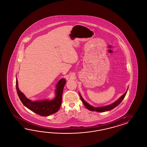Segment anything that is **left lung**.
<instances>
[{
	"mask_svg": "<svg viewBox=\"0 0 147 147\" xmlns=\"http://www.w3.org/2000/svg\"><path fill=\"white\" fill-rule=\"evenodd\" d=\"M128 89H128H127V91L125 92V93L123 94L117 100H116L115 102L111 103V104L109 105H107V106H103V107H93V106L90 105L86 101H85L84 100V98L81 96V95H80V93H79V95H80L81 100L82 102L84 103V105H85V107H86L87 109H88V110H89V111H97V112H105V111H111V109H114V108H115L116 106H117L122 102V101L123 100V98H125V96L126 94L127 93Z\"/></svg>",
	"mask_w": 147,
	"mask_h": 147,
	"instance_id": "left-lung-1",
	"label": "left lung"
}]
</instances>
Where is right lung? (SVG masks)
Listing matches in <instances>:
<instances>
[{
    "instance_id": "obj_1",
    "label": "right lung",
    "mask_w": 147,
    "mask_h": 147,
    "mask_svg": "<svg viewBox=\"0 0 147 147\" xmlns=\"http://www.w3.org/2000/svg\"><path fill=\"white\" fill-rule=\"evenodd\" d=\"M66 83V81L63 78L58 81L55 90V97L52 100L46 99L33 101L27 98L19 89L17 78H16V89L19 98L25 107L39 115L47 116L59 111L61 105L62 92Z\"/></svg>"
}]
</instances>
